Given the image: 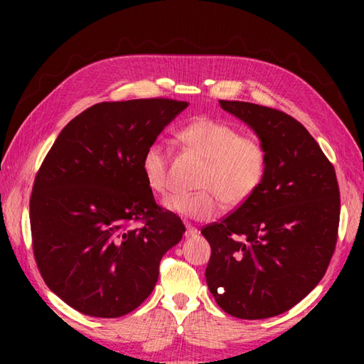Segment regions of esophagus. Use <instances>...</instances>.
Instances as JSON below:
<instances>
[{"mask_svg":"<svg viewBox=\"0 0 364 364\" xmlns=\"http://www.w3.org/2000/svg\"><path fill=\"white\" fill-rule=\"evenodd\" d=\"M197 232H199V231H197V228L196 226H193V225H186V232H184V234H186V236L188 237H193V236H196V234Z\"/></svg>","mask_w":364,"mask_h":364,"instance_id":"obj_1","label":"esophagus"}]
</instances>
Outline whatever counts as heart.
I'll return each mask as SVG.
<instances>
[{
  "mask_svg": "<svg viewBox=\"0 0 364 364\" xmlns=\"http://www.w3.org/2000/svg\"><path fill=\"white\" fill-rule=\"evenodd\" d=\"M180 139L205 159L197 181V193H175L165 199V208L191 220H210L221 204L239 207L260 186L267 171V151L255 138L242 136L230 123L200 117L181 128ZM146 184L154 193L168 191V149L154 141L141 157Z\"/></svg>",
  "mask_w": 364,
  "mask_h": 364,
  "instance_id": "heart-1",
  "label": "heart"
}]
</instances>
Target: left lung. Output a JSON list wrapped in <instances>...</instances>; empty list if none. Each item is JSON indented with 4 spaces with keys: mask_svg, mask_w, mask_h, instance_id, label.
Instances as JSON below:
<instances>
[{
    "mask_svg": "<svg viewBox=\"0 0 364 364\" xmlns=\"http://www.w3.org/2000/svg\"><path fill=\"white\" fill-rule=\"evenodd\" d=\"M267 151L263 181L247 202L202 228L212 247L207 286L241 319L278 316L323 279L336 250L341 193L334 165L294 117L242 101H220Z\"/></svg>",
    "mask_w": 364,
    "mask_h": 364,
    "instance_id": "left-lung-1",
    "label": "left lung"
}]
</instances>
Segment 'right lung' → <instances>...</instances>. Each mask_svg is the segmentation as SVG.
<instances>
[{"mask_svg":"<svg viewBox=\"0 0 364 364\" xmlns=\"http://www.w3.org/2000/svg\"><path fill=\"white\" fill-rule=\"evenodd\" d=\"M186 107L167 97L95 104L43 160L30 197L35 262L46 286L83 315L119 318L138 308L164 254L183 237L181 218L154 200L141 157Z\"/></svg>","mask_w":364,"mask_h":364,"instance_id":"obj_1","label":"right lung"}]
</instances>
